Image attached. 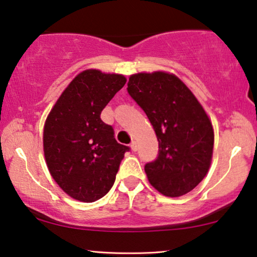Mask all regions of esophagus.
Returning a JSON list of instances; mask_svg holds the SVG:
<instances>
[{"label": "esophagus", "mask_w": 257, "mask_h": 257, "mask_svg": "<svg viewBox=\"0 0 257 257\" xmlns=\"http://www.w3.org/2000/svg\"><path fill=\"white\" fill-rule=\"evenodd\" d=\"M130 146H131V150L133 151V152H137V151H138V143L135 142V140H133Z\"/></svg>", "instance_id": "1"}]
</instances>
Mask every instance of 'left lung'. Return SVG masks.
Listing matches in <instances>:
<instances>
[{"instance_id": "left-lung-1", "label": "left lung", "mask_w": 257, "mask_h": 257, "mask_svg": "<svg viewBox=\"0 0 257 257\" xmlns=\"http://www.w3.org/2000/svg\"><path fill=\"white\" fill-rule=\"evenodd\" d=\"M127 92L156 131L159 151L145 165L150 184L161 194H187L206 177L214 145L213 126L198 99L177 76L166 72L130 77Z\"/></svg>"}]
</instances>
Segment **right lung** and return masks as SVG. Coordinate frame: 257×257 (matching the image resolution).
Masks as SVG:
<instances>
[{"instance_id": "right-lung-1", "label": "right lung", "mask_w": 257, "mask_h": 257, "mask_svg": "<svg viewBox=\"0 0 257 257\" xmlns=\"http://www.w3.org/2000/svg\"><path fill=\"white\" fill-rule=\"evenodd\" d=\"M121 75L99 70L80 72L61 94L44 125L43 146L48 168L71 198L93 202L114 184L130 147L117 143L100 113L125 85Z\"/></svg>"}]
</instances>
